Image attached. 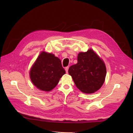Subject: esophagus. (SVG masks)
Wrapping results in <instances>:
<instances>
[{
	"mask_svg": "<svg viewBox=\"0 0 133 133\" xmlns=\"http://www.w3.org/2000/svg\"><path fill=\"white\" fill-rule=\"evenodd\" d=\"M68 68H69V67H66L65 68V71H66V73H68Z\"/></svg>",
	"mask_w": 133,
	"mask_h": 133,
	"instance_id": "1",
	"label": "esophagus"
}]
</instances>
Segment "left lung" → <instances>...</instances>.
<instances>
[{
	"label": "left lung",
	"instance_id": "obj_1",
	"mask_svg": "<svg viewBox=\"0 0 133 133\" xmlns=\"http://www.w3.org/2000/svg\"><path fill=\"white\" fill-rule=\"evenodd\" d=\"M75 84L81 92L93 93L99 90L106 75V68L103 61L92 50L80 52L78 55L77 64L69 68Z\"/></svg>",
	"mask_w": 133,
	"mask_h": 133
}]
</instances>
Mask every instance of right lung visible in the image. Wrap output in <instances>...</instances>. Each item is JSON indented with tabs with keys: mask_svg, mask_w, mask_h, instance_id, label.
Masks as SVG:
<instances>
[{
	"mask_svg": "<svg viewBox=\"0 0 133 133\" xmlns=\"http://www.w3.org/2000/svg\"><path fill=\"white\" fill-rule=\"evenodd\" d=\"M65 73L61 60L54 54L45 52L40 54L30 73L33 85L46 92L50 91L57 86Z\"/></svg>",
	"mask_w": 133,
	"mask_h": 133,
	"instance_id": "1",
	"label": "right lung"
}]
</instances>
